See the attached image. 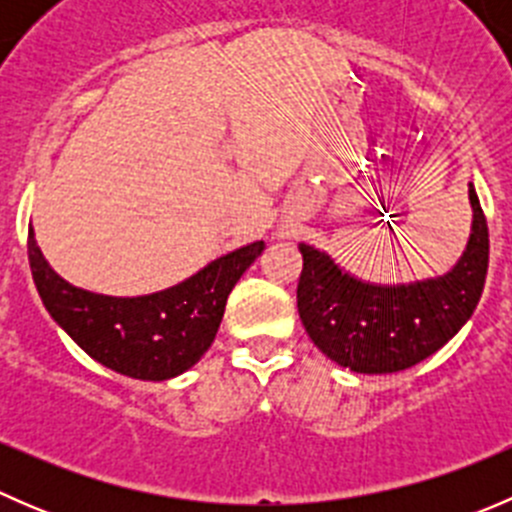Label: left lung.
<instances>
[{
    "label": "left lung",
    "mask_w": 512,
    "mask_h": 512,
    "mask_svg": "<svg viewBox=\"0 0 512 512\" xmlns=\"http://www.w3.org/2000/svg\"><path fill=\"white\" fill-rule=\"evenodd\" d=\"M473 230L448 275L414 285H371L347 275L312 245H299L297 309L309 339L356 374H394L436 354L471 319L488 275V223L468 185Z\"/></svg>",
    "instance_id": "1"
}]
</instances>
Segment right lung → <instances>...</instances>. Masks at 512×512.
Masks as SVG:
<instances>
[{
	"label": "right lung",
	"mask_w": 512,
	"mask_h": 512,
	"mask_svg": "<svg viewBox=\"0 0 512 512\" xmlns=\"http://www.w3.org/2000/svg\"><path fill=\"white\" fill-rule=\"evenodd\" d=\"M27 250L41 302L91 359L133 379L163 381L183 374L208 352L223 322L227 294L265 242L240 247L178 287L146 297H106L69 285L44 260L32 230Z\"/></svg>",
	"instance_id": "obj_1"
}]
</instances>
